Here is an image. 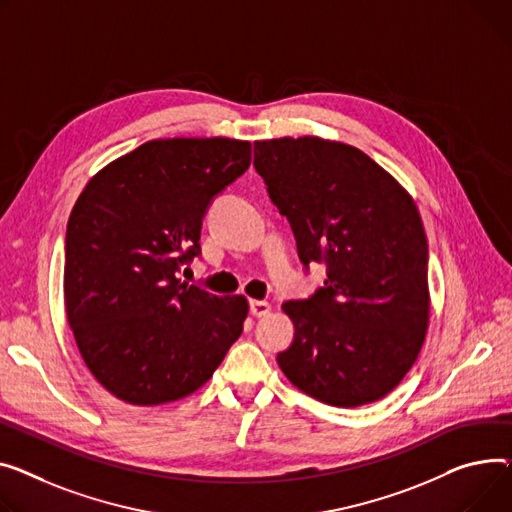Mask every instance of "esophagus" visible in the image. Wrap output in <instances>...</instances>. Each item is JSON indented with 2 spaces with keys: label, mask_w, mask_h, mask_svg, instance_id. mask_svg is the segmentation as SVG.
Returning a JSON list of instances; mask_svg holds the SVG:
<instances>
[{
  "label": "esophagus",
  "mask_w": 512,
  "mask_h": 512,
  "mask_svg": "<svg viewBox=\"0 0 512 512\" xmlns=\"http://www.w3.org/2000/svg\"><path fill=\"white\" fill-rule=\"evenodd\" d=\"M249 309H251L253 317H265L271 311V304L265 302V300H251Z\"/></svg>",
  "instance_id": "34e87169"
}]
</instances>
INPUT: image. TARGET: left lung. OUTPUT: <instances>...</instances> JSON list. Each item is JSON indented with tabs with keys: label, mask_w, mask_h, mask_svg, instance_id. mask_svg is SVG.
<instances>
[{
	"label": "left lung",
	"mask_w": 512,
	"mask_h": 512,
	"mask_svg": "<svg viewBox=\"0 0 512 512\" xmlns=\"http://www.w3.org/2000/svg\"><path fill=\"white\" fill-rule=\"evenodd\" d=\"M253 166L288 218L298 257L327 280L286 300L294 339L278 354L306 395L358 407L391 393L424 344L428 243L414 199L354 146L321 138L255 142Z\"/></svg>",
	"instance_id": "obj_1"
}]
</instances>
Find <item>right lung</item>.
Returning <instances> with one entry per match:
<instances>
[{"label": "right lung", "mask_w": 512, "mask_h": 512, "mask_svg": "<svg viewBox=\"0 0 512 512\" xmlns=\"http://www.w3.org/2000/svg\"><path fill=\"white\" fill-rule=\"evenodd\" d=\"M249 164L241 140H152L80 193L65 232V313L86 366L115 397H187L243 333L245 296H216L179 271L201 255L210 203Z\"/></svg>", "instance_id": "obj_1"}]
</instances>
